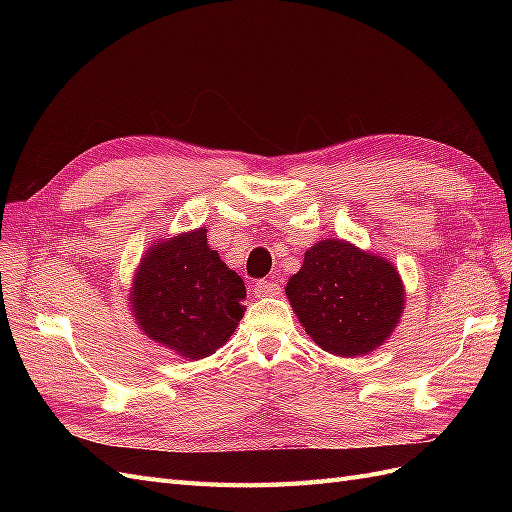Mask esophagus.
<instances>
[{
  "mask_svg": "<svg viewBox=\"0 0 512 512\" xmlns=\"http://www.w3.org/2000/svg\"><path fill=\"white\" fill-rule=\"evenodd\" d=\"M254 292H256V297H277V294L282 292V288L277 282H258L254 286Z\"/></svg>",
  "mask_w": 512,
  "mask_h": 512,
  "instance_id": "1",
  "label": "esophagus"
}]
</instances>
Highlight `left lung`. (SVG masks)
Returning <instances> with one entry per match:
<instances>
[{
	"instance_id": "8db88e82",
	"label": "left lung",
	"mask_w": 512,
	"mask_h": 512,
	"mask_svg": "<svg viewBox=\"0 0 512 512\" xmlns=\"http://www.w3.org/2000/svg\"><path fill=\"white\" fill-rule=\"evenodd\" d=\"M286 297L314 344L354 359L391 337L404 314L406 286L384 256L344 239H322L305 252Z\"/></svg>"
}]
</instances>
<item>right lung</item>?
<instances>
[{
	"mask_svg": "<svg viewBox=\"0 0 512 512\" xmlns=\"http://www.w3.org/2000/svg\"><path fill=\"white\" fill-rule=\"evenodd\" d=\"M241 275L207 243V228L158 239L132 275L130 309L151 342L188 361L211 356L245 314Z\"/></svg>",
	"mask_w": 512,
	"mask_h": 512,
	"instance_id": "1",
	"label": "right lung"
}]
</instances>
